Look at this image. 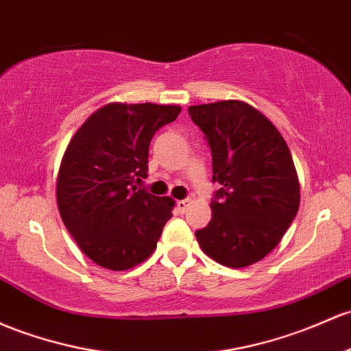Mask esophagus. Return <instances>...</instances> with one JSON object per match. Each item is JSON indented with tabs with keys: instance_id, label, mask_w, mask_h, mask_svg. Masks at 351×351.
Returning a JSON list of instances; mask_svg holds the SVG:
<instances>
[{
	"instance_id": "obj_1",
	"label": "esophagus",
	"mask_w": 351,
	"mask_h": 351,
	"mask_svg": "<svg viewBox=\"0 0 351 351\" xmlns=\"http://www.w3.org/2000/svg\"><path fill=\"white\" fill-rule=\"evenodd\" d=\"M190 205H191V199H190V198H186V199H180V202L176 203V206H178V210H180V211H183V213H184V211L188 210V206H190Z\"/></svg>"
}]
</instances>
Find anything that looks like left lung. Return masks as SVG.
<instances>
[{
	"mask_svg": "<svg viewBox=\"0 0 351 351\" xmlns=\"http://www.w3.org/2000/svg\"><path fill=\"white\" fill-rule=\"evenodd\" d=\"M213 163L211 221L195 237L208 256L230 268L265 258L298 213L300 184L278 130L243 101L188 108Z\"/></svg>",
	"mask_w": 351,
	"mask_h": 351,
	"instance_id": "1",
	"label": "left lung"
}]
</instances>
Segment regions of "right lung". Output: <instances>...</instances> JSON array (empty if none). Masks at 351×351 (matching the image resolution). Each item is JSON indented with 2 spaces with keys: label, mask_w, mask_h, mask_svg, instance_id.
<instances>
[{
  "label": "right lung",
  "mask_w": 351,
  "mask_h": 351,
  "mask_svg": "<svg viewBox=\"0 0 351 351\" xmlns=\"http://www.w3.org/2000/svg\"><path fill=\"white\" fill-rule=\"evenodd\" d=\"M173 105L113 103L84 121L69 141L56 182L61 219L88 258L121 271L156 248L171 218V198L138 188L148 176L152 138L175 121Z\"/></svg>",
  "instance_id": "right-lung-1"
}]
</instances>
